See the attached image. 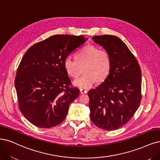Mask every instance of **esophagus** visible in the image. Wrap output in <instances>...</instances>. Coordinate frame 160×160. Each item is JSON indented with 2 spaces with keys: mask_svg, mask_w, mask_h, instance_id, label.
I'll list each match as a JSON object with an SVG mask.
<instances>
[{
  "mask_svg": "<svg viewBox=\"0 0 160 160\" xmlns=\"http://www.w3.org/2000/svg\"><path fill=\"white\" fill-rule=\"evenodd\" d=\"M80 92L81 93V94H85V93L87 92V90L83 89H80Z\"/></svg>",
  "mask_w": 160,
  "mask_h": 160,
  "instance_id": "34e87169",
  "label": "esophagus"
}]
</instances>
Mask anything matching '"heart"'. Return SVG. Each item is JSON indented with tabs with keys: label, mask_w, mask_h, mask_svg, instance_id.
I'll use <instances>...</instances> for the list:
<instances>
[{
	"label": "heart",
	"mask_w": 160,
	"mask_h": 160,
	"mask_svg": "<svg viewBox=\"0 0 160 160\" xmlns=\"http://www.w3.org/2000/svg\"><path fill=\"white\" fill-rule=\"evenodd\" d=\"M76 60L68 57L64 61V68L69 76L77 78L83 68L85 74L73 82L81 89H88L106 79L111 68V57L107 52L95 46H87L76 54Z\"/></svg>",
	"instance_id": "b5f03b06"
}]
</instances>
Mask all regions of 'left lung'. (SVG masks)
Listing matches in <instances>:
<instances>
[{"mask_svg": "<svg viewBox=\"0 0 160 160\" xmlns=\"http://www.w3.org/2000/svg\"><path fill=\"white\" fill-rule=\"evenodd\" d=\"M92 39L108 52L111 68L104 82L88 92L90 118L99 128L117 130L128 122L140 106L141 69L134 55L118 37L102 35Z\"/></svg>", "mask_w": 160, "mask_h": 160, "instance_id": "obj_1", "label": "left lung"}]
</instances>
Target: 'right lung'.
Masks as SVG:
<instances>
[{"instance_id": "1", "label": "right lung", "mask_w": 160, "mask_h": 160, "mask_svg": "<svg viewBox=\"0 0 160 160\" xmlns=\"http://www.w3.org/2000/svg\"><path fill=\"white\" fill-rule=\"evenodd\" d=\"M87 40L83 36L54 35L35 43L24 53L15 78L18 106L37 127L59 124L79 90L71 88L64 61Z\"/></svg>"}]
</instances>
